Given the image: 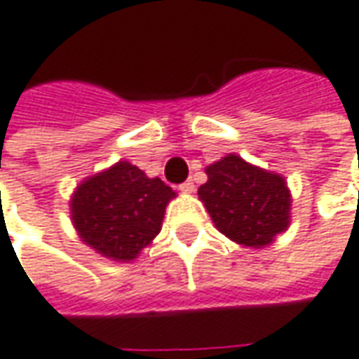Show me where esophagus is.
Listing matches in <instances>:
<instances>
[{
    "instance_id": "esophagus-1",
    "label": "esophagus",
    "mask_w": 359,
    "mask_h": 359,
    "mask_svg": "<svg viewBox=\"0 0 359 359\" xmlns=\"http://www.w3.org/2000/svg\"><path fill=\"white\" fill-rule=\"evenodd\" d=\"M180 191L187 192V194H191V192H194V182H192V180H187V182H182V184H180Z\"/></svg>"
}]
</instances>
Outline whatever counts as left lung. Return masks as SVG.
Listing matches in <instances>:
<instances>
[{"label": "left lung", "mask_w": 359, "mask_h": 359, "mask_svg": "<svg viewBox=\"0 0 359 359\" xmlns=\"http://www.w3.org/2000/svg\"><path fill=\"white\" fill-rule=\"evenodd\" d=\"M198 198L218 232L248 248H264L290 226L292 192L286 179L226 155L204 168Z\"/></svg>", "instance_id": "left-lung-1"}]
</instances>
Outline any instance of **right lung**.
Returning <instances> with one entry per match:
<instances>
[{"instance_id":"obj_1","label":"right lung","mask_w":359,"mask_h":359,"mask_svg":"<svg viewBox=\"0 0 359 359\" xmlns=\"http://www.w3.org/2000/svg\"><path fill=\"white\" fill-rule=\"evenodd\" d=\"M177 192L129 161L81 180L71 194V222L95 252L115 262L139 258L161 232L167 204Z\"/></svg>"}]
</instances>
